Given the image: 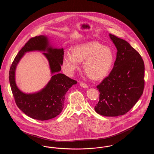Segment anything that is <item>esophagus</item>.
I'll return each mask as SVG.
<instances>
[{"label": "esophagus", "instance_id": "1", "mask_svg": "<svg viewBox=\"0 0 154 154\" xmlns=\"http://www.w3.org/2000/svg\"><path fill=\"white\" fill-rule=\"evenodd\" d=\"M80 85L81 87H82V88H88V86L87 85V84H85V83H84V82H81L80 83Z\"/></svg>", "mask_w": 154, "mask_h": 154}]
</instances>
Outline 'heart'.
I'll list each match as a JSON object with an SVG mask.
<instances>
[{"instance_id": "heart-1", "label": "heart", "mask_w": 154, "mask_h": 154, "mask_svg": "<svg viewBox=\"0 0 154 154\" xmlns=\"http://www.w3.org/2000/svg\"><path fill=\"white\" fill-rule=\"evenodd\" d=\"M72 54L67 52L63 66L69 73H73L78 67L79 62H83V69L94 80H100L109 72L114 63V56L108 47L96 42L79 44L72 48Z\"/></svg>"}]
</instances>
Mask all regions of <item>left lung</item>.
<instances>
[{"label": "left lung", "mask_w": 154, "mask_h": 154, "mask_svg": "<svg viewBox=\"0 0 154 154\" xmlns=\"http://www.w3.org/2000/svg\"><path fill=\"white\" fill-rule=\"evenodd\" d=\"M117 58L110 74L96 88L99 100L95 110L100 115L117 117L128 112L144 88V64L139 53L124 40L110 34Z\"/></svg>", "instance_id": "obj_1"}]
</instances>
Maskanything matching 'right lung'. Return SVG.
Here are the masks:
<instances>
[{
	"instance_id": "add662e5",
	"label": "right lung",
	"mask_w": 154,
	"mask_h": 154,
	"mask_svg": "<svg viewBox=\"0 0 154 154\" xmlns=\"http://www.w3.org/2000/svg\"><path fill=\"white\" fill-rule=\"evenodd\" d=\"M46 51L43 54L49 60L52 73H55L47 85L34 94L23 93L17 87L14 72L19 61L26 51ZM63 49L49 46L47 37L43 35L30 38L18 53L9 71V81L15 102L18 107L28 117L40 121L56 117L63 109L66 92L77 82L65 74L59 73L63 63Z\"/></svg>"
}]
</instances>
